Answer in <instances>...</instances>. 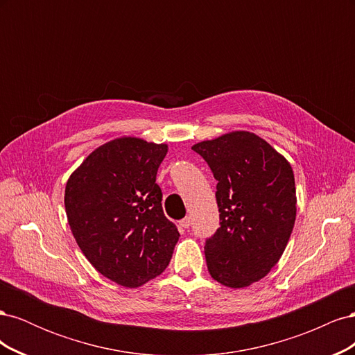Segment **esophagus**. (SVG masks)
I'll use <instances>...</instances> for the list:
<instances>
[{"mask_svg": "<svg viewBox=\"0 0 355 355\" xmlns=\"http://www.w3.org/2000/svg\"><path fill=\"white\" fill-rule=\"evenodd\" d=\"M179 227L182 230H188L191 227V218L187 216V218H184L182 220H179Z\"/></svg>", "mask_w": 355, "mask_h": 355, "instance_id": "obj_1", "label": "esophagus"}]
</instances>
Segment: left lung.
I'll return each mask as SVG.
<instances>
[{"mask_svg": "<svg viewBox=\"0 0 355 355\" xmlns=\"http://www.w3.org/2000/svg\"><path fill=\"white\" fill-rule=\"evenodd\" d=\"M192 149L218 180L220 227L204 244L210 275L232 288L259 282L282 257L295 225L292 167L249 132H234Z\"/></svg>", "mask_w": 355, "mask_h": 355, "instance_id": "left-lung-1", "label": "left lung"}]
</instances>
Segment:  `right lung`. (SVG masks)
Here are the masks:
<instances>
[{"label": "right lung", "instance_id": "add662e5", "mask_svg": "<svg viewBox=\"0 0 355 355\" xmlns=\"http://www.w3.org/2000/svg\"><path fill=\"white\" fill-rule=\"evenodd\" d=\"M167 145L120 137L93 151L71 175L65 209L81 252L103 277L139 287L163 272L179 232L155 182Z\"/></svg>", "mask_w": 355, "mask_h": 355}]
</instances>
